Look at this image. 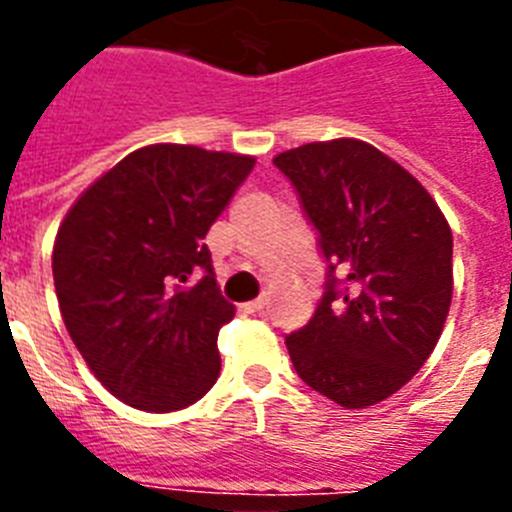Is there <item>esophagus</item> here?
<instances>
[{
	"instance_id": "34e87169",
	"label": "esophagus",
	"mask_w": 512,
	"mask_h": 512,
	"mask_svg": "<svg viewBox=\"0 0 512 512\" xmlns=\"http://www.w3.org/2000/svg\"><path fill=\"white\" fill-rule=\"evenodd\" d=\"M264 307H266V297H259V300H253V302H248V305H243V310L251 312V315H256V312H264Z\"/></svg>"
}]
</instances>
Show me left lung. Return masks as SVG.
Returning <instances> with one entry per match:
<instances>
[{"label":"left lung","instance_id":"8db88e82","mask_svg":"<svg viewBox=\"0 0 512 512\" xmlns=\"http://www.w3.org/2000/svg\"><path fill=\"white\" fill-rule=\"evenodd\" d=\"M274 164L295 184L328 261L318 310L287 336L289 359L341 408L377 405L415 377L449 318V223L408 169L364 140L305 143Z\"/></svg>","mask_w":512,"mask_h":512}]
</instances>
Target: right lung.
<instances>
[{
	"label": "right lung",
	"instance_id": "right-lung-1",
	"mask_svg": "<svg viewBox=\"0 0 512 512\" xmlns=\"http://www.w3.org/2000/svg\"><path fill=\"white\" fill-rule=\"evenodd\" d=\"M253 164L153 143L104 171L63 217L53 243L63 323L104 390L130 408L182 410L215 384L217 333L235 307L202 238Z\"/></svg>",
	"mask_w": 512,
	"mask_h": 512
}]
</instances>
